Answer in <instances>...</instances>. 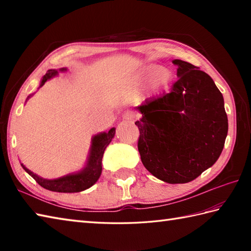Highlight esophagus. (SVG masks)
I'll return each instance as SVG.
<instances>
[{"label":"esophagus","instance_id":"esophagus-1","mask_svg":"<svg viewBox=\"0 0 251 251\" xmlns=\"http://www.w3.org/2000/svg\"><path fill=\"white\" fill-rule=\"evenodd\" d=\"M136 119V115L134 112L131 111H126L124 114H123V120L127 122H134Z\"/></svg>","mask_w":251,"mask_h":251}]
</instances>
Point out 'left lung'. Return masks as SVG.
I'll return each mask as SVG.
<instances>
[{"label":"left lung","instance_id":"left-lung-1","mask_svg":"<svg viewBox=\"0 0 251 251\" xmlns=\"http://www.w3.org/2000/svg\"><path fill=\"white\" fill-rule=\"evenodd\" d=\"M179 77L172 92L137 106L142 117L138 151L154 177L186 183L211 167L225 147L227 116L212 78L199 68L175 59Z\"/></svg>","mask_w":251,"mask_h":251}]
</instances>
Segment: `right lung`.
I'll list each match as a JSON object with an SVG mask.
<instances>
[{
	"mask_svg": "<svg viewBox=\"0 0 251 251\" xmlns=\"http://www.w3.org/2000/svg\"><path fill=\"white\" fill-rule=\"evenodd\" d=\"M66 68H61L59 71H66ZM58 74L57 70L50 69L46 72L43 76L40 84V87L43 86L51 77L56 76ZM115 135V128H111L108 132H100V134L96 135L92 139V147H90L89 157L86 166H85L81 172L76 174H70L67 176H63L61 178L49 180L43 179L39 177V176L32 173L31 170L25 168L24 164L21 166L28 173L32 178H33L37 183H39L42 188L46 190H50L52 192H60V193H74V192H82L86 190L90 186L94 185L97 180L99 179L101 172H102V156L105 148L109 146V143L112 141Z\"/></svg>",
	"mask_w": 251,
	"mask_h": 251,
	"instance_id": "obj_1",
	"label": "right lung"
}]
</instances>
